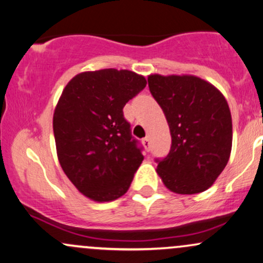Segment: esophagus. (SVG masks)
I'll return each instance as SVG.
<instances>
[{
	"mask_svg": "<svg viewBox=\"0 0 263 263\" xmlns=\"http://www.w3.org/2000/svg\"><path fill=\"white\" fill-rule=\"evenodd\" d=\"M142 143H143L144 148L147 151H149V146H151V140H149V136H147V137H144L143 140H142Z\"/></svg>",
	"mask_w": 263,
	"mask_h": 263,
	"instance_id": "1",
	"label": "esophagus"
}]
</instances>
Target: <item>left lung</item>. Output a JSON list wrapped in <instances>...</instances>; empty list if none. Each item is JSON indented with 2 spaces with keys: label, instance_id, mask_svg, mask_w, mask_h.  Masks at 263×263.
I'll list each match as a JSON object with an SVG mask.
<instances>
[{
  "label": "left lung",
  "instance_id": "8db88e82",
  "mask_svg": "<svg viewBox=\"0 0 263 263\" xmlns=\"http://www.w3.org/2000/svg\"><path fill=\"white\" fill-rule=\"evenodd\" d=\"M148 86L172 136L170 153L156 159L157 173L177 194L204 192L230 158L232 121L228 101L215 86L194 75L152 74Z\"/></svg>",
  "mask_w": 263,
  "mask_h": 263
}]
</instances>
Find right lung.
<instances>
[{
    "label": "right lung",
    "instance_id": "right-lung-1",
    "mask_svg": "<svg viewBox=\"0 0 263 263\" xmlns=\"http://www.w3.org/2000/svg\"><path fill=\"white\" fill-rule=\"evenodd\" d=\"M129 70L84 71L63 90L53 116L57 155L81 194L93 201L122 197L143 161L123 106L146 87Z\"/></svg>",
    "mask_w": 263,
    "mask_h": 263
}]
</instances>
